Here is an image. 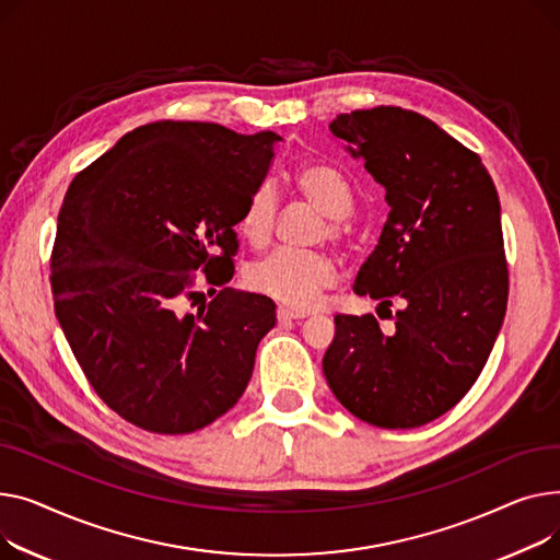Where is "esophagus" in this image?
Instances as JSON below:
<instances>
[{"label":"esophagus","mask_w":560,"mask_h":560,"mask_svg":"<svg viewBox=\"0 0 560 560\" xmlns=\"http://www.w3.org/2000/svg\"><path fill=\"white\" fill-rule=\"evenodd\" d=\"M278 320L280 323H287V320H301V318H305V314L303 312H291V310H284V307H278Z\"/></svg>","instance_id":"esophagus-1"}]
</instances>
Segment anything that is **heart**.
Returning a JSON list of instances; mask_svg holds the SVG:
<instances>
[{
	"mask_svg": "<svg viewBox=\"0 0 560 560\" xmlns=\"http://www.w3.org/2000/svg\"><path fill=\"white\" fill-rule=\"evenodd\" d=\"M293 185L305 199L327 214L323 235L343 240L348 233L346 214L352 210L354 196L350 180L335 164L310 162L295 172ZM278 217V191L273 183H259L242 210L237 230L253 246L267 244ZM337 259L325 250L280 248L255 261L246 271V282L257 293H265L284 307L305 312L320 301V293L337 282Z\"/></svg>",
	"mask_w": 560,
	"mask_h": 560,
	"instance_id": "b5f03b06",
	"label": "heart"
}]
</instances>
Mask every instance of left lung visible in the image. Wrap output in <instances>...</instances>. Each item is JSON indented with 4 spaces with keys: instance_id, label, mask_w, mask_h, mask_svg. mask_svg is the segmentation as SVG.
Listing matches in <instances>:
<instances>
[{
    "instance_id": "1",
    "label": "left lung",
    "mask_w": 560,
    "mask_h": 560,
    "mask_svg": "<svg viewBox=\"0 0 560 560\" xmlns=\"http://www.w3.org/2000/svg\"><path fill=\"white\" fill-rule=\"evenodd\" d=\"M330 130L364 160L390 208L352 289L380 301L377 310L393 300L401 310L388 311V332L373 314H337L323 373L359 420L411 430L466 396L504 323L498 189L475 151L413 110H352Z\"/></svg>"
}]
</instances>
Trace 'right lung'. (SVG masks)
I'll list each match as a JSON object with an SVG mask.
<instances>
[{
  "label": "right lung",
  "instance_id": "right-lung-1",
  "mask_svg": "<svg viewBox=\"0 0 560 560\" xmlns=\"http://www.w3.org/2000/svg\"><path fill=\"white\" fill-rule=\"evenodd\" d=\"M280 140L153 121L65 194L51 250L56 318L96 396L147 432L203 430L248 386L273 301L225 287L199 314L183 307L203 295L194 271L217 287L233 278L235 225Z\"/></svg>",
  "mask_w": 560,
  "mask_h": 560
}]
</instances>
